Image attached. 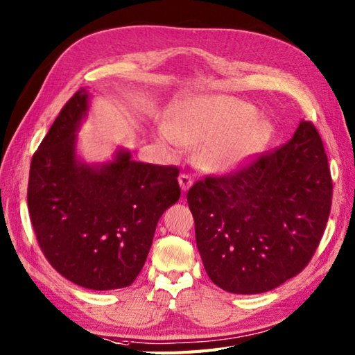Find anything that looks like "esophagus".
I'll use <instances>...</instances> for the list:
<instances>
[{
	"label": "esophagus",
	"mask_w": 355,
	"mask_h": 355,
	"mask_svg": "<svg viewBox=\"0 0 355 355\" xmlns=\"http://www.w3.org/2000/svg\"><path fill=\"white\" fill-rule=\"evenodd\" d=\"M179 185L184 191L190 190V187L193 185V178L190 175H185V173H184V175L179 176Z\"/></svg>",
	"instance_id": "obj_1"
}]
</instances>
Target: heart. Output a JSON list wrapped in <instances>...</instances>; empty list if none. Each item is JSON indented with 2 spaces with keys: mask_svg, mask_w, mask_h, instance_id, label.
<instances>
[{
  "mask_svg": "<svg viewBox=\"0 0 355 355\" xmlns=\"http://www.w3.org/2000/svg\"><path fill=\"white\" fill-rule=\"evenodd\" d=\"M157 135L178 148L179 139L199 144L196 161L202 168L226 175L246 167L269 146L272 124L258 118L254 105L227 96H196L171 107L170 125L161 124Z\"/></svg>",
  "mask_w": 355,
  "mask_h": 355,
  "instance_id": "obj_1",
  "label": "heart"
}]
</instances>
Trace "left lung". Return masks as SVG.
<instances>
[{"mask_svg":"<svg viewBox=\"0 0 355 355\" xmlns=\"http://www.w3.org/2000/svg\"><path fill=\"white\" fill-rule=\"evenodd\" d=\"M333 180L316 128L226 176L187 193L209 279L230 293H264L296 277L316 252L331 211Z\"/></svg>","mask_w":355,"mask_h":355,"instance_id":"obj_1","label":"left lung"}]
</instances>
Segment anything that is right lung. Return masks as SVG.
Returning <instances> with one entry per match:
<instances>
[{
  "label": "right lung",
  "instance_id": "right-lung-1",
  "mask_svg": "<svg viewBox=\"0 0 355 355\" xmlns=\"http://www.w3.org/2000/svg\"><path fill=\"white\" fill-rule=\"evenodd\" d=\"M80 88L54 120L30 164L28 214L45 258L62 277L91 290L130 286L143 269L157 220L180 198L179 168L132 161L86 164L76 153L88 115Z\"/></svg>",
  "mask_w": 355,
  "mask_h": 355
}]
</instances>
